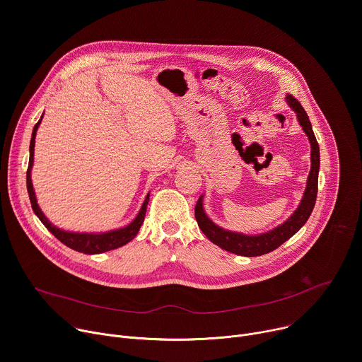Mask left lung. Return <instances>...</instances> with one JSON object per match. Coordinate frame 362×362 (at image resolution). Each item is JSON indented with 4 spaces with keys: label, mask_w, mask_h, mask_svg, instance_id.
I'll return each mask as SVG.
<instances>
[{
    "label": "left lung",
    "mask_w": 362,
    "mask_h": 362,
    "mask_svg": "<svg viewBox=\"0 0 362 362\" xmlns=\"http://www.w3.org/2000/svg\"><path fill=\"white\" fill-rule=\"evenodd\" d=\"M288 105L291 109L296 113L298 122L305 132V134L309 139V143H311V170H309L308 182H306V189L303 192L302 200L298 206V209L291 215L288 221H285L282 225L278 228L261 233V235H243L238 232H230L219 228L215 225L208 216H206L203 211V196L199 197L196 208H194V216L199 228L202 232L206 235L211 242L215 245L221 246L222 249L240 255V256H261L268 252L275 250L279 247L284 242H286L291 236H293L309 219L313 214V209L315 206L317 200V193H318V172H320V146L317 141V137L314 134L311 122H309V117L303 107L300 106V103L291 94L286 95Z\"/></svg>",
    "instance_id": "left-lung-1"
}]
</instances>
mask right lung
Returning <instances> with one entry per match:
<instances>
[{"instance_id":"1","label":"right lung","mask_w":362,"mask_h":362,"mask_svg":"<svg viewBox=\"0 0 362 362\" xmlns=\"http://www.w3.org/2000/svg\"><path fill=\"white\" fill-rule=\"evenodd\" d=\"M41 119L37 122V124L33 129V136H31V141H30V162H28V169H27V190H28L31 208H33L34 214L38 216V219L42 222V225L51 233H53L62 243H64L66 246H69V247H71L77 252H83V253H87V255L103 253V252L117 249V247L126 245L127 242H130L137 235L140 226L143 225V221H144V216H146V209H147V203H148V194L146 196V199L141 204V209L137 214L136 219L130 225H127L126 228L105 232V233L67 232V230L59 229L57 226H54L44 216V214L40 209V206L37 204L35 193H34L33 183H31V168H33V162H34V143H35V134H37V129L41 123Z\"/></svg>"}]
</instances>
